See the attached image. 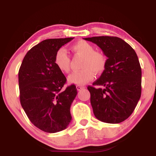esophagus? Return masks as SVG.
Masks as SVG:
<instances>
[{"instance_id":"1","label":"esophagus","mask_w":156,"mask_h":156,"mask_svg":"<svg viewBox=\"0 0 156 156\" xmlns=\"http://www.w3.org/2000/svg\"><path fill=\"white\" fill-rule=\"evenodd\" d=\"M76 89H77L78 91H80V90H81V89H84L85 87L84 86H82V85H76Z\"/></svg>"}]
</instances>
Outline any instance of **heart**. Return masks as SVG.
<instances>
[{
    "label": "heart",
    "instance_id": "1",
    "mask_svg": "<svg viewBox=\"0 0 156 156\" xmlns=\"http://www.w3.org/2000/svg\"><path fill=\"white\" fill-rule=\"evenodd\" d=\"M71 50L76 55L83 57L82 70L74 72L68 77L71 84L84 85L92 80L96 74H101L106 65V58L103 53L94 50L92 44L84 40L72 44ZM55 64L61 72L68 73L70 70L71 59L65 50L61 48L57 51L55 56Z\"/></svg>",
    "mask_w": 156,
    "mask_h": 156
}]
</instances>
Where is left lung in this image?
I'll use <instances>...</instances> for the list:
<instances>
[{
	"mask_svg": "<svg viewBox=\"0 0 156 156\" xmlns=\"http://www.w3.org/2000/svg\"><path fill=\"white\" fill-rule=\"evenodd\" d=\"M84 39L97 44L108 58L100 77L87 87L94 114L105 123L122 122L133 112L141 94V68L137 55L119 37L99 36Z\"/></svg>",
	"mask_w": 156,
	"mask_h": 156,
	"instance_id": "obj_1",
	"label": "left lung"
}]
</instances>
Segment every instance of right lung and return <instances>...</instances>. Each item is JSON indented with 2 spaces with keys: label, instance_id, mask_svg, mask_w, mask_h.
<instances>
[{
  "label": "right lung",
  "instance_id": "add662e5",
  "mask_svg": "<svg viewBox=\"0 0 156 156\" xmlns=\"http://www.w3.org/2000/svg\"><path fill=\"white\" fill-rule=\"evenodd\" d=\"M73 39L40 42L27 52L19 69L21 106L32 123L47 133L62 131L72 120L70 106L77 91L74 84L62 89L67 79L55 65V56Z\"/></svg>",
  "mask_w": 156,
  "mask_h": 156
}]
</instances>
